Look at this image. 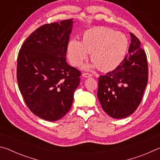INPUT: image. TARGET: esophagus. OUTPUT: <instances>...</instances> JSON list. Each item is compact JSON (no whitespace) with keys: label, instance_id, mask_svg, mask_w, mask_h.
<instances>
[{"label":"esophagus","instance_id":"34e87169","mask_svg":"<svg viewBox=\"0 0 160 160\" xmlns=\"http://www.w3.org/2000/svg\"><path fill=\"white\" fill-rule=\"evenodd\" d=\"M82 75L84 78H90L92 76V75L91 73H88V72H83Z\"/></svg>","mask_w":160,"mask_h":160}]
</instances>
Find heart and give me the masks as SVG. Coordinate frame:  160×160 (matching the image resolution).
Listing matches in <instances>:
<instances>
[{"label":"heart","mask_w":160,"mask_h":160,"mask_svg":"<svg viewBox=\"0 0 160 160\" xmlns=\"http://www.w3.org/2000/svg\"><path fill=\"white\" fill-rule=\"evenodd\" d=\"M126 36L109 28L97 27L85 31L82 40L72 39L67 47L68 58L72 66H80L90 53L92 66L102 71H111L123 61L128 48Z\"/></svg>","instance_id":"1"}]
</instances>
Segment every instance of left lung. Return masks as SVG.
I'll use <instances>...</instances> for the list:
<instances>
[{
    "label": "left lung",
    "mask_w": 160,
    "mask_h": 160,
    "mask_svg": "<svg viewBox=\"0 0 160 160\" xmlns=\"http://www.w3.org/2000/svg\"><path fill=\"white\" fill-rule=\"evenodd\" d=\"M130 35L128 55L116 69L99 78L97 97L103 110L113 118L127 117L137 109L148 84L147 56L140 40Z\"/></svg>",
    "instance_id": "8db88e82"
}]
</instances>
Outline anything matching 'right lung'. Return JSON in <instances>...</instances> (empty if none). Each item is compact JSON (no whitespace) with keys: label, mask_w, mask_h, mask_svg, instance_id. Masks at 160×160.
<instances>
[{"label":"right lung","mask_w":160,"mask_h":160,"mask_svg":"<svg viewBox=\"0 0 160 160\" xmlns=\"http://www.w3.org/2000/svg\"><path fill=\"white\" fill-rule=\"evenodd\" d=\"M72 19L39 27L19 51L17 80L27 106L39 118L59 120L70 109L80 70L67 63Z\"/></svg>","instance_id":"1"}]
</instances>
